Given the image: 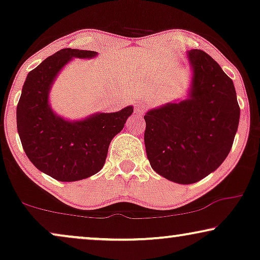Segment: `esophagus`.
<instances>
[{
	"label": "esophagus",
	"mask_w": 260,
	"mask_h": 260,
	"mask_svg": "<svg viewBox=\"0 0 260 260\" xmlns=\"http://www.w3.org/2000/svg\"><path fill=\"white\" fill-rule=\"evenodd\" d=\"M136 111L143 113V112H144V108H143V106H138V108L136 109Z\"/></svg>",
	"instance_id": "34e87169"
}]
</instances>
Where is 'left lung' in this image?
<instances>
[{"mask_svg":"<svg viewBox=\"0 0 260 260\" xmlns=\"http://www.w3.org/2000/svg\"><path fill=\"white\" fill-rule=\"evenodd\" d=\"M190 98L150 110L144 116L145 150L151 168L167 180L195 183L229 155L240 108L233 81L201 49H191Z\"/></svg>","mask_w":260,"mask_h":260,"instance_id":"1","label":"left lung"}]
</instances>
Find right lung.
Segmentation results:
<instances>
[{
  "instance_id": "1",
  "label": "right lung",
  "mask_w": 260,
  "mask_h": 260,
  "mask_svg": "<svg viewBox=\"0 0 260 260\" xmlns=\"http://www.w3.org/2000/svg\"><path fill=\"white\" fill-rule=\"evenodd\" d=\"M97 52L63 48L48 56L26 78L16 109V124L27 157L42 173L63 182L87 179L104 166L110 142L134 112L97 113L79 122L58 117L48 104L55 77L72 58H93Z\"/></svg>"
}]
</instances>
